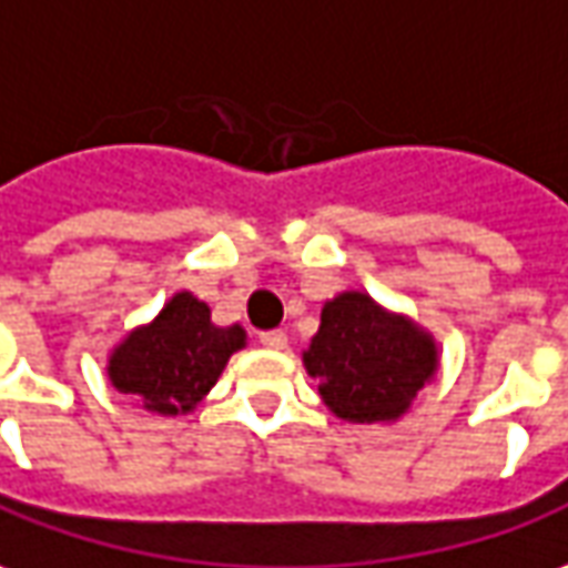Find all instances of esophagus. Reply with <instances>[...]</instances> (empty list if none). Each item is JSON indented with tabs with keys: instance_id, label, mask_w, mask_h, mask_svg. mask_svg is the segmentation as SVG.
Instances as JSON below:
<instances>
[{
	"instance_id": "obj_1",
	"label": "esophagus",
	"mask_w": 568,
	"mask_h": 568,
	"mask_svg": "<svg viewBox=\"0 0 568 568\" xmlns=\"http://www.w3.org/2000/svg\"><path fill=\"white\" fill-rule=\"evenodd\" d=\"M260 343L265 349H284L287 346V334L284 331H262Z\"/></svg>"
}]
</instances>
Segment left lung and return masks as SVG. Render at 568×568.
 <instances>
[{"mask_svg": "<svg viewBox=\"0 0 568 568\" xmlns=\"http://www.w3.org/2000/svg\"><path fill=\"white\" fill-rule=\"evenodd\" d=\"M324 405L349 424H393L439 371V346L424 327L346 291L322 308L303 352Z\"/></svg>", "mask_w": 568, "mask_h": 568, "instance_id": "left-lung-1", "label": "left lung"}]
</instances>
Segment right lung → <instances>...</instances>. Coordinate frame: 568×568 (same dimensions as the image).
<instances>
[{
  "instance_id": "right-lung-1",
  "label": "right lung",
  "mask_w": 568,
  "mask_h": 568,
  "mask_svg": "<svg viewBox=\"0 0 568 568\" xmlns=\"http://www.w3.org/2000/svg\"><path fill=\"white\" fill-rule=\"evenodd\" d=\"M246 346L241 324L216 327L194 293H175L154 322L123 336L108 355L111 383L163 417L187 414L216 386L234 352Z\"/></svg>"
}]
</instances>
